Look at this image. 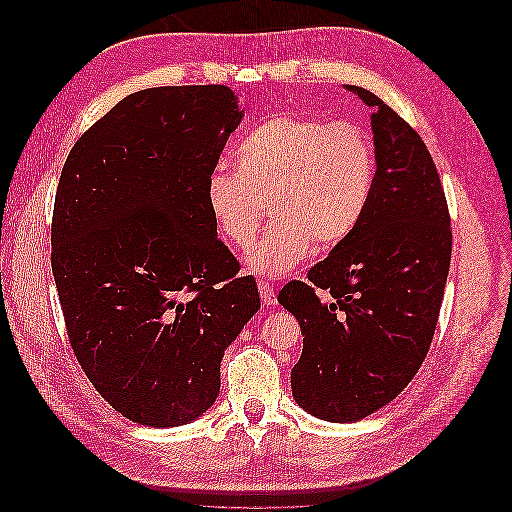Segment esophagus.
<instances>
[{
	"instance_id": "1",
	"label": "esophagus",
	"mask_w": 512,
	"mask_h": 512,
	"mask_svg": "<svg viewBox=\"0 0 512 512\" xmlns=\"http://www.w3.org/2000/svg\"><path fill=\"white\" fill-rule=\"evenodd\" d=\"M258 290H260V301L262 305H275L277 303V294L273 290V286L269 282H258Z\"/></svg>"
}]
</instances>
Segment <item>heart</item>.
Returning <instances> with one entry per match:
<instances>
[{
    "mask_svg": "<svg viewBox=\"0 0 512 512\" xmlns=\"http://www.w3.org/2000/svg\"><path fill=\"white\" fill-rule=\"evenodd\" d=\"M376 151L367 132L348 121L301 115L269 117L235 147V173L215 170L207 205L220 237L239 250L271 228L250 256L260 275H284L312 252L344 243L367 211Z\"/></svg>",
    "mask_w": 512,
    "mask_h": 512,
    "instance_id": "obj_1",
    "label": "heart"
}]
</instances>
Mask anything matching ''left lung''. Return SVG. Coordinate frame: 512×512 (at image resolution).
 <instances>
[{
  "instance_id": "left-lung-1",
  "label": "left lung",
  "mask_w": 512,
  "mask_h": 512,
  "mask_svg": "<svg viewBox=\"0 0 512 512\" xmlns=\"http://www.w3.org/2000/svg\"><path fill=\"white\" fill-rule=\"evenodd\" d=\"M346 87L376 111L367 211L305 282L292 280L277 294L303 333L301 359L290 371L294 401L331 423L361 421L421 369L453 252L444 188L423 138L376 94Z\"/></svg>"
}]
</instances>
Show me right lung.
Here are the masks:
<instances>
[{"label": "right lung", "mask_w": 512, "mask_h": 512, "mask_svg": "<svg viewBox=\"0 0 512 512\" xmlns=\"http://www.w3.org/2000/svg\"><path fill=\"white\" fill-rule=\"evenodd\" d=\"M241 117L226 85L143 89L98 119L61 168L51 267L70 346L134 423L175 427L207 412L224 350L260 307L207 205Z\"/></svg>", "instance_id": "add662e5"}]
</instances>
